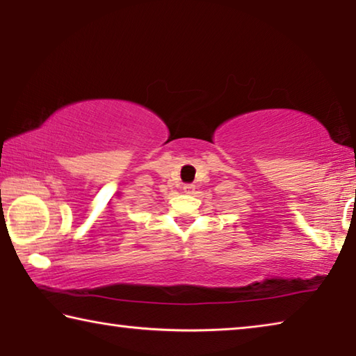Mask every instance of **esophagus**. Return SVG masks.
Segmentation results:
<instances>
[{
    "instance_id": "1",
    "label": "esophagus",
    "mask_w": 356,
    "mask_h": 356,
    "mask_svg": "<svg viewBox=\"0 0 356 356\" xmlns=\"http://www.w3.org/2000/svg\"><path fill=\"white\" fill-rule=\"evenodd\" d=\"M184 191L188 193V195H191V193H195V185H193V184L184 185Z\"/></svg>"
}]
</instances>
